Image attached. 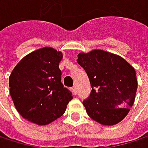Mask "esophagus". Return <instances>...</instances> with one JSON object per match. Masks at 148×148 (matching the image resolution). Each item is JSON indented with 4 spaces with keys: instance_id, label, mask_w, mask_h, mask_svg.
Segmentation results:
<instances>
[{
    "instance_id": "34e87169",
    "label": "esophagus",
    "mask_w": 148,
    "mask_h": 148,
    "mask_svg": "<svg viewBox=\"0 0 148 148\" xmlns=\"http://www.w3.org/2000/svg\"><path fill=\"white\" fill-rule=\"evenodd\" d=\"M77 90H78V89H77V87H76L75 86L72 87V91H73V92H74V95H76V94H77Z\"/></svg>"
}]
</instances>
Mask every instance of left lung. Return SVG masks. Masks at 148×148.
<instances>
[{
    "label": "left lung",
    "mask_w": 148,
    "mask_h": 148,
    "mask_svg": "<svg viewBox=\"0 0 148 148\" xmlns=\"http://www.w3.org/2000/svg\"><path fill=\"white\" fill-rule=\"evenodd\" d=\"M92 86L83 101L87 115L102 125H115L124 119L132 107L137 90L133 67L123 57L102 49L78 55Z\"/></svg>",
    "instance_id": "left-lung-1"
}]
</instances>
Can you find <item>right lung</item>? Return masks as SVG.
<instances>
[{"mask_svg":"<svg viewBox=\"0 0 148 148\" xmlns=\"http://www.w3.org/2000/svg\"><path fill=\"white\" fill-rule=\"evenodd\" d=\"M62 59L61 51L45 47L26 55L13 69L10 95L17 111L27 121L47 125L64 114L73 99L61 82Z\"/></svg>","mask_w":148,"mask_h":148,"instance_id":"1","label":"right lung"}]
</instances>
